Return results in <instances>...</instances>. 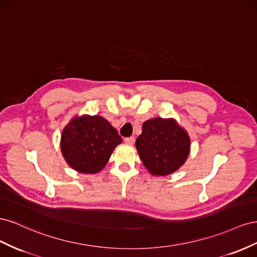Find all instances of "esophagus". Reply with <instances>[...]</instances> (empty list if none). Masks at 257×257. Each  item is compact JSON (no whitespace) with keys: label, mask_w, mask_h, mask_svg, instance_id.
Wrapping results in <instances>:
<instances>
[{"label":"esophagus","mask_w":257,"mask_h":257,"mask_svg":"<svg viewBox=\"0 0 257 257\" xmlns=\"http://www.w3.org/2000/svg\"><path fill=\"white\" fill-rule=\"evenodd\" d=\"M135 141H136V139H135L134 137L124 138V142H126V143H128V144H131V145H133V144L135 143Z\"/></svg>","instance_id":"obj_1"}]
</instances>
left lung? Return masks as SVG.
<instances>
[{
    "label": "left lung",
    "instance_id": "obj_1",
    "mask_svg": "<svg viewBox=\"0 0 257 257\" xmlns=\"http://www.w3.org/2000/svg\"><path fill=\"white\" fill-rule=\"evenodd\" d=\"M136 146L146 169L154 175H167L185 163L190 140L174 119L158 117L143 123Z\"/></svg>",
    "mask_w": 257,
    "mask_h": 257
}]
</instances>
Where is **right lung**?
<instances>
[{"label": "right lung", "instance_id": "obj_1", "mask_svg": "<svg viewBox=\"0 0 257 257\" xmlns=\"http://www.w3.org/2000/svg\"><path fill=\"white\" fill-rule=\"evenodd\" d=\"M121 137L101 116L84 115L73 118L62 131V155L73 169L97 173L103 169Z\"/></svg>", "mask_w": 257, "mask_h": 257}]
</instances>
